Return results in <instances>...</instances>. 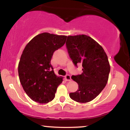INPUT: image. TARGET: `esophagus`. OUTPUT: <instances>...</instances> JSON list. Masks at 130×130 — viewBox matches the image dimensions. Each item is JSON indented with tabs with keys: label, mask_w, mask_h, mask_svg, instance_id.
Instances as JSON below:
<instances>
[{
	"label": "esophagus",
	"mask_w": 130,
	"mask_h": 130,
	"mask_svg": "<svg viewBox=\"0 0 130 130\" xmlns=\"http://www.w3.org/2000/svg\"><path fill=\"white\" fill-rule=\"evenodd\" d=\"M65 79H66L67 80H68V81H70V80H71V76H70V75H69V74H67L66 76H65Z\"/></svg>",
	"instance_id": "1"
}]
</instances>
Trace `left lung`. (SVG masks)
Segmentation results:
<instances>
[{
    "label": "left lung",
    "mask_w": 130,
    "mask_h": 130,
    "mask_svg": "<svg viewBox=\"0 0 130 130\" xmlns=\"http://www.w3.org/2000/svg\"><path fill=\"white\" fill-rule=\"evenodd\" d=\"M66 47L73 63L77 67L81 64L83 73L71 76L78 84L76 92L70 97L79 103L93 100L101 93L108 83L110 65L103 48L86 35L67 37Z\"/></svg>",
    "instance_id": "8db88e82"
}]
</instances>
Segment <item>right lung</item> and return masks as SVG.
Masks as SVG:
<instances>
[{
  "instance_id": "obj_1",
  "label": "right lung",
  "mask_w": 130,
  "mask_h": 130,
  "mask_svg": "<svg viewBox=\"0 0 130 130\" xmlns=\"http://www.w3.org/2000/svg\"><path fill=\"white\" fill-rule=\"evenodd\" d=\"M65 35L44 32L37 35L27 44L21 57L18 74L24 90L33 101L47 103L55 97L62 77L55 74L51 64L55 51L64 45Z\"/></svg>"
}]
</instances>
